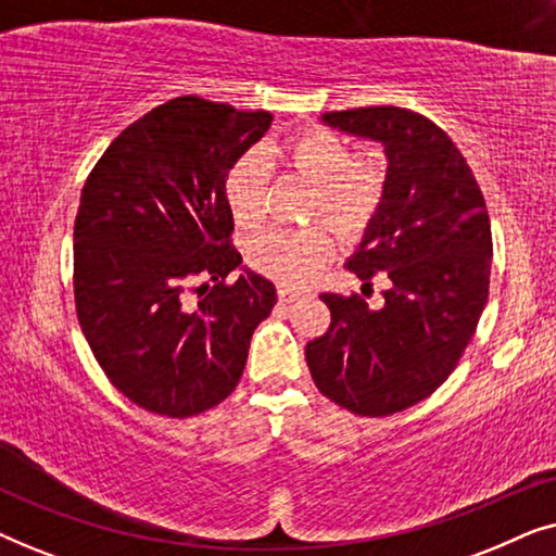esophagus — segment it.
Wrapping results in <instances>:
<instances>
[{
    "label": "esophagus",
    "instance_id": "1",
    "mask_svg": "<svg viewBox=\"0 0 556 556\" xmlns=\"http://www.w3.org/2000/svg\"><path fill=\"white\" fill-rule=\"evenodd\" d=\"M303 293H306V291H303V288H293V286H278V299L283 301V303H293V301H299Z\"/></svg>",
    "mask_w": 556,
    "mask_h": 556
}]
</instances>
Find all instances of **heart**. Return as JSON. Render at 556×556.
<instances>
[{
    "label": "heart",
    "mask_w": 556,
    "mask_h": 556,
    "mask_svg": "<svg viewBox=\"0 0 556 556\" xmlns=\"http://www.w3.org/2000/svg\"><path fill=\"white\" fill-rule=\"evenodd\" d=\"M280 156L303 177L316 181L311 217H326L346 238H359L369 230L387 192L382 166L369 159H352L344 139L321 126L293 134L280 147ZM263 169L255 156H242L227 174V204L235 225L242 230L263 219ZM330 226L314 223L299 230H265L250 240L248 263L283 286L306 283L337 253L339 235Z\"/></svg>",
    "instance_id": "obj_1"
}]
</instances>
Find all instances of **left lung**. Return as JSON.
Here are the masks:
<instances>
[{"mask_svg": "<svg viewBox=\"0 0 556 556\" xmlns=\"http://www.w3.org/2000/svg\"><path fill=\"white\" fill-rule=\"evenodd\" d=\"M339 131L382 141L390 159L382 210L346 268L390 280L379 308L359 293H321L324 337L306 344L318 392L362 417L430 397L458 367L489 299L491 219L458 147L422 113L397 105L331 111Z\"/></svg>", "mask_w": 556, "mask_h": 556, "instance_id": "8db88e82", "label": "left lung"}]
</instances>
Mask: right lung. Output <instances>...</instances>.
Segmentation results:
<instances>
[{
  "mask_svg": "<svg viewBox=\"0 0 556 556\" xmlns=\"http://www.w3.org/2000/svg\"><path fill=\"white\" fill-rule=\"evenodd\" d=\"M270 121L172 98L126 126L83 187L75 311L103 375L149 413L192 417L230 397L276 303V286L253 270L227 283L242 263L227 172Z\"/></svg>",
  "mask_w": 556,
  "mask_h": 556,
  "instance_id": "obj_1",
  "label": "right lung"
}]
</instances>
